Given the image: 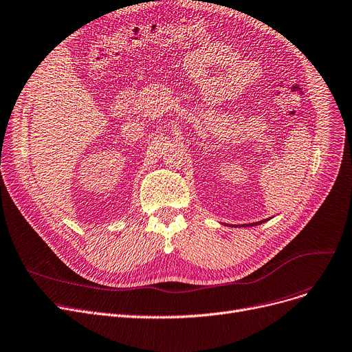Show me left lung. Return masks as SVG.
<instances>
[{"label":"left lung","mask_w":352,"mask_h":352,"mask_svg":"<svg viewBox=\"0 0 352 352\" xmlns=\"http://www.w3.org/2000/svg\"><path fill=\"white\" fill-rule=\"evenodd\" d=\"M265 221H267V220H262V221H257V223H252V224H244L243 227H248V226H257V224H262V223H265Z\"/></svg>","instance_id":"1"}]
</instances>
